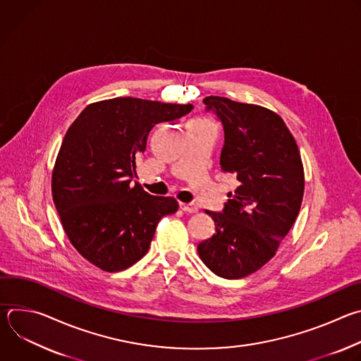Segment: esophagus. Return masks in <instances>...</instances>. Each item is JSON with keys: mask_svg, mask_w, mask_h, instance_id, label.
<instances>
[{"mask_svg": "<svg viewBox=\"0 0 361 361\" xmlns=\"http://www.w3.org/2000/svg\"><path fill=\"white\" fill-rule=\"evenodd\" d=\"M180 209L184 212V213H188V214H194V213H197L198 212V209H197V205L194 204V202H188V204H180Z\"/></svg>", "mask_w": 361, "mask_h": 361, "instance_id": "esophagus-1", "label": "esophagus"}]
</instances>
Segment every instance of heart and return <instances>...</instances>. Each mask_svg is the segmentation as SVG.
Segmentation results:
<instances>
[{
  "label": "heart",
  "mask_w": 361,
  "mask_h": 361,
  "mask_svg": "<svg viewBox=\"0 0 361 361\" xmlns=\"http://www.w3.org/2000/svg\"><path fill=\"white\" fill-rule=\"evenodd\" d=\"M192 123H207L205 120H195V121H192Z\"/></svg>",
  "instance_id": "heart-1"
}]
</instances>
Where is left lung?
I'll return each mask as SVG.
<instances>
[{"label": "left lung", "mask_w": 361, "mask_h": 361, "mask_svg": "<svg viewBox=\"0 0 361 361\" xmlns=\"http://www.w3.org/2000/svg\"><path fill=\"white\" fill-rule=\"evenodd\" d=\"M205 111L224 130L223 173L240 185L221 213L205 210L216 224L197 251L214 274L235 280L263 267L294 224L304 192L300 151L276 113L224 97H205Z\"/></svg>", "instance_id": "obj_1"}]
</instances>
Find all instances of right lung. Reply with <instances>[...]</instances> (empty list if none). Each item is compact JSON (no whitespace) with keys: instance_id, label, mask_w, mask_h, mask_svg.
<instances>
[{"instance_id":"1","label":"right lung","mask_w":361,"mask_h":361,"mask_svg":"<svg viewBox=\"0 0 361 361\" xmlns=\"http://www.w3.org/2000/svg\"><path fill=\"white\" fill-rule=\"evenodd\" d=\"M191 104L118 97L85 107L68 128L53 173V200L71 244L104 271H121L147 254L159 221L174 214L171 197L131 181L149 131Z\"/></svg>"}]
</instances>
